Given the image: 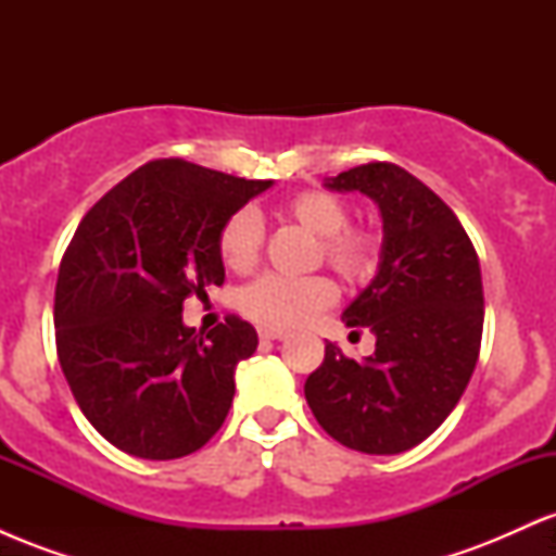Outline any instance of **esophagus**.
Listing matches in <instances>:
<instances>
[{"label": "esophagus", "instance_id": "obj_1", "mask_svg": "<svg viewBox=\"0 0 556 556\" xmlns=\"http://www.w3.org/2000/svg\"><path fill=\"white\" fill-rule=\"evenodd\" d=\"M258 337H261V340H285L287 331H282V329H269V327H261V329H258Z\"/></svg>", "mask_w": 556, "mask_h": 556}]
</instances>
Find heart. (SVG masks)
<instances>
[{"instance_id": "b5f03b06", "label": "heart", "mask_w": 556, "mask_h": 556, "mask_svg": "<svg viewBox=\"0 0 556 556\" xmlns=\"http://www.w3.org/2000/svg\"><path fill=\"white\" fill-rule=\"evenodd\" d=\"M285 214L300 227L314 232L321 256L334 271L350 282L368 279L379 261V240L363 227H348L350 206L329 190H303L287 198ZM264 245V222L253 208H238L229 214L219 229L216 248L232 271H251ZM337 300V287L324 274L308 277H285L264 274L256 282L242 287L238 305L248 318L269 329L300 327L318 311L329 308Z\"/></svg>"}]
</instances>
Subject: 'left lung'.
Segmentation results:
<instances>
[{"label": "left lung", "instance_id": "left-lung-1", "mask_svg": "<svg viewBox=\"0 0 556 556\" xmlns=\"http://www.w3.org/2000/svg\"><path fill=\"white\" fill-rule=\"evenodd\" d=\"M327 188L368 195L384 222L379 271L342 314L348 327L374 331L376 350L353 361L327 342L324 363L305 379V400L340 444L397 455L444 424L473 376L481 266L455 212L397 164H361Z\"/></svg>", "mask_w": 556, "mask_h": 556}]
</instances>
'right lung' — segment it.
<instances>
[{"mask_svg": "<svg viewBox=\"0 0 556 556\" xmlns=\"http://www.w3.org/2000/svg\"><path fill=\"white\" fill-rule=\"evenodd\" d=\"M266 188L156 159L75 229L56 277V355L83 416L127 455L177 460L225 424L235 366L256 353L258 334L238 316L208 334L185 327L182 303L225 282L219 229Z\"/></svg>", "mask_w": 556, "mask_h": 556, "instance_id": "1", "label": "right lung"}]
</instances>
